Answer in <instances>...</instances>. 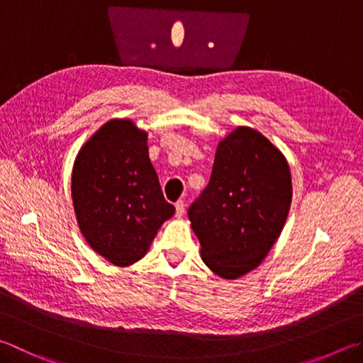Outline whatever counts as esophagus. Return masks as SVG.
I'll return each mask as SVG.
<instances>
[{"instance_id":"obj_1","label":"esophagus","mask_w":363,"mask_h":363,"mask_svg":"<svg viewBox=\"0 0 363 363\" xmlns=\"http://www.w3.org/2000/svg\"><path fill=\"white\" fill-rule=\"evenodd\" d=\"M174 206H176V217H182L184 213H186V204H184V201L181 200L177 201Z\"/></svg>"}]
</instances>
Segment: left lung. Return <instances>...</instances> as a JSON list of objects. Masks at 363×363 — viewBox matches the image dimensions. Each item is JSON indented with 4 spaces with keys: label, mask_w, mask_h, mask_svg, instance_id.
Returning a JSON list of instances; mask_svg holds the SVG:
<instances>
[{
    "label": "left lung",
    "mask_w": 363,
    "mask_h": 363,
    "mask_svg": "<svg viewBox=\"0 0 363 363\" xmlns=\"http://www.w3.org/2000/svg\"><path fill=\"white\" fill-rule=\"evenodd\" d=\"M291 203L286 157L260 131L236 127L217 144L208 187L189 208L203 262L223 279L252 272L278 241Z\"/></svg>",
    "instance_id": "obj_1"
}]
</instances>
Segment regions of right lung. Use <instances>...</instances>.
Segmentation results:
<instances>
[{
    "instance_id": "obj_1",
    "label": "right lung",
    "mask_w": 363,
    "mask_h": 363,
    "mask_svg": "<svg viewBox=\"0 0 363 363\" xmlns=\"http://www.w3.org/2000/svg\"><path fill=\"white\" fill-rule=\"evenodd\" d=\"M71 196L85 241L116 267L141 260L174 214L149 159L147 131L130 118L106 122L81 147Z\"/></svg>"
}]
</instances>
